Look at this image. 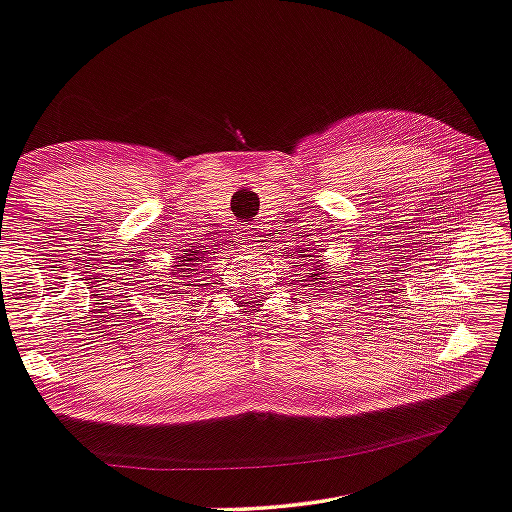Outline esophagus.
Returning <instances> with one entry per match:
<instances>
[{
	"label": "esophagus",
	"mask_w": 512,
	"mask_h": 512,
	"mask_svg": "<svg viewBox=\"0 0 512 512\" xmlns=\"http://www.w3.org/2000/svg\"><path fill=\"white\" fill-rule=\"evenodd\" d=\"M257 230H253V228H244L239 232V246L241 248H253L255 244H257Z\"/></svg>",
	"instance_id": "34e87169"
}]
</instances>
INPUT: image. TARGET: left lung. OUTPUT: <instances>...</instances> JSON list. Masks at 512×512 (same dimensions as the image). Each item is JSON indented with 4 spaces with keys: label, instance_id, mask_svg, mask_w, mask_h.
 Masks as SVG:
<instances>
[{
    "label": "left lung",
    "instance_id": "obj_1",
    "mask_svg": "<svg viewBox=\"0 0 512 512\" xmlns=\"http://www.w3.org/2000/svg\"><path fill=\"white\" fill-rule=\"evenodd\" d=\"M322 253H324V248H315V246L304 248V255H302L304 262L300 264V266H306L304 268V271H306V275H304L306 280L304 282H309V284H304V286H311V291L313 293H320V295L331 291V288H333V291H338V288L333 286V277L331 275H340L342 273L340 268H338V271H331L329 262L322 257ZM345 271H347V268H345Z\"/></svg>",
    "mask_w": 512,
    "mask_h": 512
}]
</instances>
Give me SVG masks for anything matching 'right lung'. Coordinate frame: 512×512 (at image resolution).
<instances>
[{"label": "right lung", "mask_w": 512, "mask_h": 512, "mask_svg": "<svg viewBox=\"0 0 512 512\" xmlns=\"http://www.w3.org/2000/svg\"><path fill=\"white\" fill-rule=\"evenodd\" d=\"M212 257L208 253L206 246L197 244H183L179 253H176L174 262L170 268H165L167 273L159 275L156 280H152L154 286H150L154 295L161 300H167V297H179L183 293H188V288L199 286L197 282H201L199 277H203V273H208Z\"/></svg>", "instance_id": "add662e5"}]
</instances>
